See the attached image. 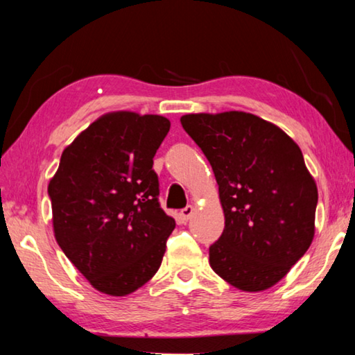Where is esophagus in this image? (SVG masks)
<instances>
[{
    "mask_svg": "<svg viewBox=\"0 0 355 355\" xmlns=\"http://www.w3.org/2000/svg\"><path fill=\"white\" fill-rule=\"evenodd\" d=\"M194 210L196 209L193 207V205H187V207L182 209V211H180V216H182L183 220H189L194 215Z\"/></svg>",
    "mask_w": 355,
    "mask_h": 355,
    "instance_id": "34e87169",
    "label": "esophagus"
}]
</instances>
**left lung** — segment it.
I'll list each match as a JSON object with an SVG mask.
<instances>
[{
    "label": "left lung",
    "mask_w": 355,
    "mask_h": 355,
    "mask_svg": "<svg viewBox=\"0 0 355 355\" xmlns=\"http://www.w3.org/2000/svg\"><path fill=\"white\" fill-rule=\"evenodd\" d=\"M187 134L207 157L218 183L225 230L209 263L244 292L277 284L314 237L317 187L300 146L255 114H184Z\"/></svg>",
    "instance_id": "8db88e82"
}]
</instances>
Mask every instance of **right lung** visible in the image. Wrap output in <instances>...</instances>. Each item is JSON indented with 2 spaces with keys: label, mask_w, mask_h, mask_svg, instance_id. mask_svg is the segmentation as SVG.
Returning <instances> with one entry per match:
<instances>
[{
  "label": "right lung",
  "mask_w": 355,
  "mask_h": 355,
  "mask_svg": "<svg viewBox=\"0 0 355 355\" xmlns=\"http://www.w3.org/2000/svg\"><path fill=\"white\" fill-rule=\"evenodd\" d=\"M168 129L164 116L116 111L62 153L47 188L54 234L98 292L129 295L161 266L175 220L159 205L153 157Z\"/></svg>",
  "instance_id": "right-lung-1"
}]
</instances>
